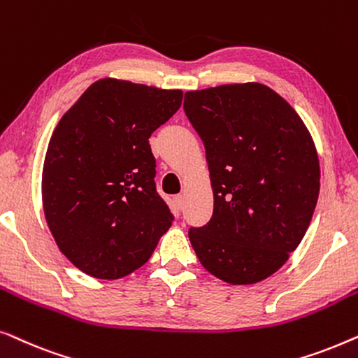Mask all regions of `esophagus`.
<instances>
[{
    "instance_id": "esophagus-1",
    "label": "esophagus",
    "mask_w": 358,
    "mask_h": 358,
    "mask_svg": "<svg viewBox=\"0 0 358 358\" xmlns=\"http://www.w3.org/2000/svg\"><path fill=\"white\" fill-rule=\"evenodd\" d=\"M174 202H176V205H178V208H179V210H182L184 203H185V197H184L182 194H180V195H176V197H174Z\"/></svg>"
}]
</instances>
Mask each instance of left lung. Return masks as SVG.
Masks as SVG:
<instances>
[{"label":"left lung","instance_id":"1","mask_svg":"<svg viewBox=\"0 0 358 358\" xmlns=\"http://www.w3.org/2000/svg\"><path fill=\"white\" fill-rule=\"evenodd\" d=\"M184 110L205 146L213 215L189 239L220 280L251 285L275 273L301 243L320 195L310 130L261 83L187 91Z\"/></svg>","mask_w":358,"mask_h":358}]
</instances>
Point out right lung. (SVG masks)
<instances>
[{
	"instance_id": "add662e5",
	"label": "right lung",
	"mask_w": 358,
	"mask_h": 358,
	"mask_svg": "<svg viewBox=\"0 0 358 358\" xmlns=\"http://www.w3.org/2000/svg\"><path fill=\"white\" fill-rule=\"evenodd\" d=\"M180 104V90L102 78L57 124L43 161V213L81 272L129 275L169 229L174 218L156 192L148 138Z\"/></svg>"
}]
</instances>
